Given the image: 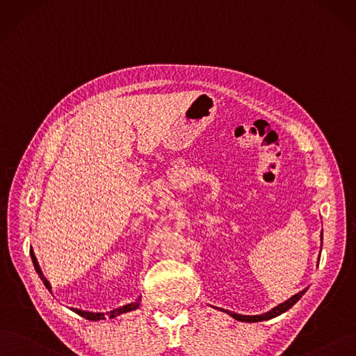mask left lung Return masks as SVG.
Segmentation results:
<instances>
[{
	"mask_svg": "<svg viewBox=\"0 0 356 356\" xmlns=\"http://www.w3.org/2000/svg\"><path fill=\"white\" fill-rule=\"evenodd\" d=\"M321 239H323V238H321ZM305 292H307V289H305V291H302V292L296 293L295 296H292V298L289 299V300L283 302V304H280L279 307H275V308H273L271 311H268V312H266V314H261V315H241V314H234V312H229V311H226V312H227V314H230L234 320H239V321H246V323L266 321V320H270V318L277 317V315H280V314L286 312L289 308H292V307L296 304V302L302 298V295H304ZM221 311H225V309H221Z\"/></svg>",
	"mask_w": 356,
	"mask_h": 356,
	"instance_id": "left-lung-1",
	"label": "left lung"
}]
</instances>
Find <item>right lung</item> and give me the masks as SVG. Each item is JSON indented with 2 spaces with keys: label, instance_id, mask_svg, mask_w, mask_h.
Masks as SVG:
<instances>
[{
  "label": "right lung",
  "instance_id": "right-lung-1",
  "mask_svg": "<svg viewBox=\"0 0 356 356\" xmlns=\"http://www.w3.org/2000/svg\"><path fill=\"white\" fill-rule=\"evenodd\" d=\"M31 257H32V262H33V267H35L36 273H38L39 275H41V271H39V267H38V264H36V259H35V257H33V254H32V252H31ZM41 280L44 282L45 287H47V289H49L48 282L42 277V275H41ZM138 305H139L138 302H135V304H129V305H124V307H122V308L113 309V311L107 312V315H108V318H114V317H117V315H120V314H123V312H129V311H134V309H136V308H138ZM72 311H74V312H76V314H79V315H82L83 318H86V320H92V321L104 320V318H105V314H102V312H88V311L76 309V308H72Z\"/></svg>",
  "mask_w": 356,
  "mask_h": 356
}]
</instances>
